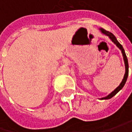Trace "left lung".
Instances as JSON below:
<instances>
[{
  "mask_svg": "<svg viewBox=\"0 0 132 132\" xmlns=\"http://www.w3.org/2000/svg\"><path fill=\"white\" fill-rule=\"evenodd\" d=\"M99 30L101 31V33L102 34H104V35L107 36H108L109 38H110V39L112 41L113 43H114L119 48H120V50L121 51V52H122V57H123V60H124V63H125V68H126V72H125V75H124V77H123V79H122V82L120 83V84L116 88V89H114L113 91H112L109 95H108L107 96L103 97V98H101L100 99H109V98H111L113 96H114L119 91H120V89H122V88L124 87V85H125V84H126V82L127 81V78H128V59H127V57H126V53H125V50H124V48H123V47H122V45L120 44L118 41H117V38H116V36L113 35V34H111V32H109V31H107V30H105V29H103V28H102V27H100L99 28Z\"/></svg>",
  "mask_w": 132,
  "mask_h": 132,
  "instance_id": "1",
  "label": "left lung"
}]
</instances>
